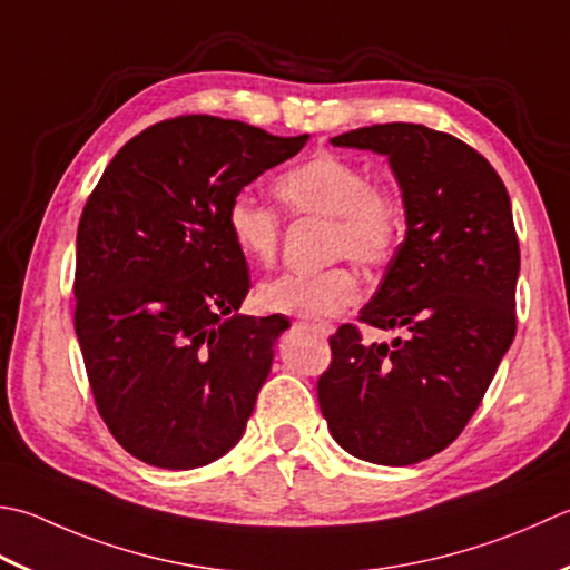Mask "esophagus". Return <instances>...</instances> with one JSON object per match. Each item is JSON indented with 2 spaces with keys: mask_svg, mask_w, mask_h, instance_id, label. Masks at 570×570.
<instances>
[{
  "mask_svg": "<svg viewBox=\"0 0 570 570\" xmlns=\"http://www.w3.org/2000/svg\"><path fill=\"white\" fill-rule=\"evenodd\" d=\"M304 326L308 328V331H314L318 338H328L331 333H333V326L328 321H304Z\"/></svg>",
  "mask_w": 570,
  "mask_h": 570,
  "instance_id": "34e87169",
  "label": "esophagus"
}]
</instances>
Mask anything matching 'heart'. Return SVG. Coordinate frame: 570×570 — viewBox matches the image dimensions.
Instances as JSON below:
<instances>
[{"label":"heart","mask_w":570,"mask_h":570,"mask_svg":"<svg viewBox=\"0 0 570 570\" xmlns=\"http://www.w3.org/2000/svg\"><path fill=\"white\" fill-rule=\"evenodd\" d=\"M276 197L294 217L328 219L331 259L348 256L365 269L393 259L407 227V207L395 187L373 183L361 163L333 153L294 165L278 175ZM227 232L239 254L269 264L282 244V217L252 193H237L227 205ZM361 294V282L348 266H328L314 274H282L256 288V304L269 314L296 318L333 316Z\"/></svg>","instance_id":"obj_1"}]
</instances>
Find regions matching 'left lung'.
<instances>
[{
	"mask_svg": "<svg viewBox=\"0 0 570 570\" xmlns=\"http://www.w3.org/2000/svg\"><path fill=\"white\" fill-rule=\"evenodd\" d=\"M331 142L385 155L403 189L405 242L358 321L410 336L363 343L353 323L341 326L318 405L345 452L417 464L460 438L514 341L521 256L511 199L484 155L450 132L381 122Z\"/></svg>",
	"mask_w": 570,
	"mask_h": 570,
	"instance_id": "obj_1",
	"label": "left lung"
}]
</instances>
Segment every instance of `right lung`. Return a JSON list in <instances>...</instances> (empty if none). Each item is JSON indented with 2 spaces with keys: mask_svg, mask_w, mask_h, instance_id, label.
I'll use <instances>...</instances> for the list:
<instances>
[{
  "mask_svg": "<svg viewBox=\"0 0 570 570\" xmlns=\"http://www.w3.org/2000/svg\"><path fill=\"white\" fill-rule=\"evenodd\" d=\"M308 136L180 116L106 167L76 234V336L96 407L122 450L195 470L242 440L282 316H239L249 292L227 205Z\"/></svg>",
  "mask_w": 570,
  "mask_h": 570,
  "instance_id": "right-lung-1",
  "label": "right lung"
}]
</instances>
